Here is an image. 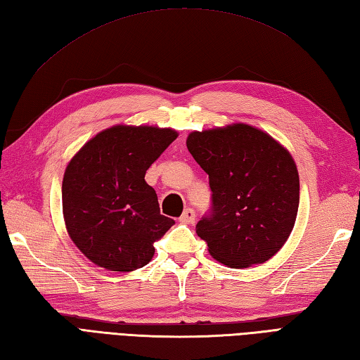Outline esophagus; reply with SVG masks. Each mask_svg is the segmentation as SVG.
Here are the masks:
<instances>
[{"instance_id": "34e87169", "label": "esophagus", "mask_w": 360, "mask_h": 360, "mask_svg": "<svg viewBox=\"0 0 360 360\" xmlns=\"http://www.w3.org/2000/svg\"><path fill=\"white\" fill-rule=\"evenodd\" d=\"M194 221H195V212H194V210H191V208L185 210V212H183L181 217H180V222H181V224H193Z\"/></svg>"}]
</instances>
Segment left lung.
<instances>
[{
    "label": "left lung",
    "instance_id": "8db88e82",
    "mask_svg": "<svg viewBox=\"0 0 360 360\" xmlns=\"http://www.w3.org/2000/svg\"><path fill=\"white\" fill-rule=\"evenodd\" d=\"M186 146L210 177L212 214L195 226L210 255L231 269L269 261L289 239L298 212L290 152L244 122L191 131Z\"/></svg>",
    "mask_w": 360,
    "mask_h": 360
}]
</instances>
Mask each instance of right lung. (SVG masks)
<instances>
[{
  "mask_svg": "<svg viewBox=\"0 0 360 360\" xmlns=\"http://www.w3.org/2000/svg\"><path fill=\"white\" fill-rule=\"evenodd\" d=\"M177 136L171 127L118 124L88 139L70 160L62 181L65 226L93 264L131 272L153 258V242L174 221L160 212L144 175Z\"/></svg>",
  "mask_w": 360,
  "mask_h": 360,
  "instance_id": "right-lung-1",
  "label": "right lung"
}]
</instances>
